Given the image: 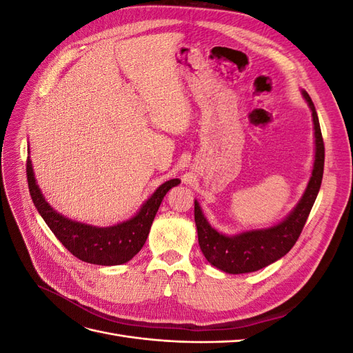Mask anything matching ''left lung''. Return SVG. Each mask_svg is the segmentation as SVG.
<instances>
[{"instance_id": "1", "label": "left lung", "mask_w": 353, "mask_h": 353, "mask_svg": "<svg viewBox=\"0 0 353 353\" xmlns=\"http://www.w3.org/2000/svg\"><path fill=\"white\" fill-rule=\"evenodd\" d=\"M312 113L315 156L311 178L301 200L288 215L268 228L248 230L227 236L213 228L203 213L199 201L194 200V221L197 227L199 245L208 262L227 274H248L281 259L297 241L305 227L315 199L321 187L324 172V141L319 128L318 114L309 94L301 91Z\"/></svg>"}]
</instances>
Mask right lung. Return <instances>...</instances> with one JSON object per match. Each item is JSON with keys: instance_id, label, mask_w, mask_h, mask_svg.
Returning <instances> with one entry per match:
<instances>
[{"instance_id": "obj_1", "label": "right lung", "mask_w": 353, "mask_h": 353, "mask_svg": "<svg viewBox=\"0 0 353 353\" xmlns=\"http://www.w3.org/2000/svg\"><path fill=\"white\" fill-rule=\"evenodd\" d=\"M26 175L32 201L60 243L78 259L103 266L122 265L143 249L160 203L170 188L181 183L178 178L166 181L143 203L132 218L110 227H94L72 221L50 206L37 183L30 156H28Z\"/></svg>"}]
</instances>
